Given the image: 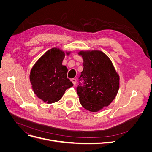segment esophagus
Returning a JSON list of instances; mask_svg holds the SVG:
<instances>
[{
    "mask_svg": "<svg viewBox=\"0 0 152 152\" xmlns=\"http://www.w3.org/2000/svg\"><path fill=\"white\" fill-rule=\"evenodd\" d=\"M71 81L72 82V83L74 84V85L76 84V82H77V80H76V79H75V78H73V79H72Z\"/></svg>",
    "mask_w": 152,
    "mask_h": 152,
    "instance_id": "1",
    "label": "esophagus"
}]
</instances>
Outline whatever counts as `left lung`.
<instances>
[{"mask_svg":"<svg viewBox=\"0 0 152 152\" xmlns=\"http://www.w3.org/2000/svg\"><path fill=\"white\" fill-rule=\"evenodd\" d=\"M78 54L84 61L79 78L83 79L84 86L77 88L80 103L85 109L97 112L115 98L120 78L111 60L101 50H80Z\"/></svg>","mask_w":152,"mask_h":152,"instance_id":"obj_1","label":"left lung"}]
</instances>
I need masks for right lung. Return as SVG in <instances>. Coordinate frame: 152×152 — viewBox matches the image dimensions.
<instances>
[{"label": "right lung", "mask_w": 152, "mask_h": 152, "mask_svg": "<svg viewBox=\"0 0 152 152\" xmlns=\"http://www.w3.org/2000/svg\"><path fill=\"white\" fill-rule=\"evenodd\" d=\"M71 52H66L69 55ZM65 53L58 48L48 50L32 67L30 80L39 98L47 103L60 99L65 91L73 86L67 77V68L62 65Z\"/></svg>", "instance_id": "right-lung-1"}]
</instances>
